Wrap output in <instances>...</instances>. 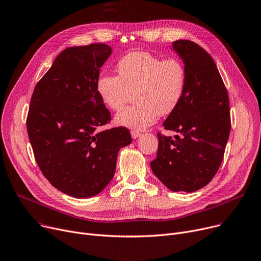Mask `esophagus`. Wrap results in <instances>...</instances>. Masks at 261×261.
<instances>
[{
	"label": "esophagus",
	"mask_w": 261,
	"mask_h": 261,
	"mask_svg": "<svg viewBox=\"0 0 261 261\" xmlns=\"http://www.w3.org/2000/svg\"><path fill=\"white\" fill-rule=\"evenodd\" d=\"M141 135H142V132H140V131H135V130L131 131L132 138H137V137H140Z\"/></svg>",
	"instance_id": "34e87169"
}]
</instances>
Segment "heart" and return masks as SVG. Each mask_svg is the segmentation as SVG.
<instances>
[{
    "instance_id": "b5f03b06",
    "label": "heart",
    "mask_w": 261,
    "mask_h": 261,
    "mask_svg": "<svg viewBox=\"0 0 261 261\" xmlns=\"http://www.w3.org/2000/svg\"><path fill=\"white\" fill-rule=\"evenodd\" d=\"M119 76L102 73L96 81L100 99L111 110L124 107L135 92L136 105L115 115L118 126L143 130L168 115L180 102L186 86V68L177 59H167L145 51L130 52L117 63Z\"/></svg>"
}]
</instances>
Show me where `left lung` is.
<instances>
[{"label":"left lung","mask_w":261,"mask_h":261,"mask_svg":"<svg viewBox=\"0 0 261 261\" xmlns=\"http://www.w3.org/2000/svg\"><path fill=\"white\" fill-rule=\"evenodd\" d=\"M186 68L182 98L163 126L177 132L159 136L151 169L173 192H195L218 171L231 130L229 96L216 64L200 46L188 40L172 43Z\"/></svg>","instance_id":"left-lung-1"}]
</instances>
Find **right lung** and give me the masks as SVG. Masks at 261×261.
Masks as SVG:
<instances>
[{
    "label": "right lung",
    "mask_w": 261,
    "mask_h": 261,
    "mask_svg": "<svg viewBox=\"0 0 261 261\" xmlns=\"http://www.w3.org/2000/svg\"><path fill=\"white\" fill-rule=\"evenodd\" d=\"M112 54L106 44L69 47L37 84L27 116L29 141L48 181L75 198L97 195L111 181L128 129L99 131L111 119L96 91L100 68Z\"/></svg>",
    "instance_id": "add662e5"
}]
</instances>
